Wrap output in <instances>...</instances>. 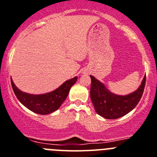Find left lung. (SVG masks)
<instances>
[{"label": "left lung", "mask_w": 157, "mask_h": 157, "mask_svg": "<svg viewBox=\"0 0 157 157\" xmlns=\"http://www.w3.org/2000/svg\"><path fill=\"white\" fill-rule=\"evenodd\" d=\"M90 96L95 112L107 119H116L126 115L139 103L145 85V76L136 91L126 95H118L111 92L93 76H90Z\"/></svg>", "instance_id": "8db88e82"}]
</instances>
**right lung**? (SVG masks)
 Returning a JSON list of instances; mask_svg holds the SVG:
<instances>
[{
	"mask_svg": "<svg viewBox=\"0 0 157 157\" xmlns=\"http://www.w3.org/2000/svg\"><path fill=\"white\" fill-rule=\"evenodd\" d=\"M77 77L66 80L53 92L41 95H32L22 92L15 85L11 79L15 95L22 104L30 111L39 114H48L57 111L69 95V90L77 82Z\"/></svg>",
	"mask_w": 157,
	"mask_h": 157,
	"instance_id": "1",
	"label": "right lung"
}]
</instances>
